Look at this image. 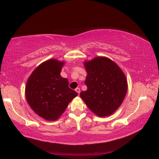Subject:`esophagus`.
<instances>
[{
    "instance_id": "obj_1",
    "label": "esophagus",
    "mask_w": 159,
    "mask_h": 159,
    "mask_svg": "<svg viewBox=\"0 0 159 159\" xmlns=\"http://www.w3.org/2000/svg\"><path fill=\"white\" fill-rule=\"evenodd\" d=\"M75 91L78 93V94H80V89L79 88H76V89H75Z\"/></svg>"
}]
</instances>
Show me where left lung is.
<instances>
[{"label": "left lung", "instance_id": "left-lung-1", "mask_svg": "<svg viewBox=\"0 0 159 159\" xmlns=\"http://www.w3.org/2000/svg\"><path fill=\"white\" fill-rule=\"evenodd\" d=\"M84 66L88 89L80 93V97L97 116H109L122 103L127 93L125 75L116 64L106 57L84 62Z\"/></svg>", "mask_w": 159, "mask_h": 159}]
</instances>
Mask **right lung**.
I'll list each match as a JSON object with an SVG mask.
<instances>
[{
    "label": "right lung",
    "instance_id": "1",
    "mask_svg": "<svg viewBox=\"0 0 159 159\" xmlns=\"http://www.w3.org/2000/svg\"><path fill=\"white\" fill-rule=\"evenodd\" d=\"M64 63L56 59L43 62L34 69L26 84L25 94L32 109L48 121L58 119L69 102L77 95L60 73Z\"/></svg>",
    "mask_w": 159,
    "mask_h": 159
}]
</instances>
